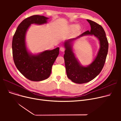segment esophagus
Masks as SVG:
<instances>
[{
	"label": "esophagus",
	"mask_w": 121,
	"mask_h": 121,
	"mask_svg": "<svg viewBox=\"0 0 121 121\" xmlns=\"http://www.w3.org/2000/svg\"><path fill=\"white\" fill-rule=\"evenodd\" d=\"M60 50L61 52H64V51H65V48H63V47H61V48H60Z\"/></svg>",
	"instance_id": "esophagus-1"
}]
</instances>
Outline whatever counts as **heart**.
Segmentation results:
<instances>
[{"label": "heart", "instance_id": "obj_1", "mask_svg": "<svg viewBox=\"0 0 121 121\" xmlns=\"http://www.w3.org/2000/svg\"><path fill=\"white\" fill-rule=\"evenodd\" d=\"M79 28H80V27H78V25H76V24H71L69 26V29L71 30V31H73L76 29L78 30L79 29Z\"/></svg>", "mask_w": 121, "mask_h": 121}]
</instances>
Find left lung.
<instances>
[{"instance_id": "1", "label": "left lung", "mask_w": 121, "mask_h": 121, "mask_svg": "<svg viewBox=\"0 0 121 121\" xmlns=\"http://www.w3.org/2000/svg\"><path fill=\"white\" fill-rule=\"evenodd\" d=\"M91 26V30L87 31L76 38L64 42L65 48L64 58L68 78L75 83H87L98 76L104 66L108 49V43L105 31L100 25L92 21L87 20ZM86 35H94L100 41V49L94 61L87 66L81 65L76 57L72 49L73 42Z\"/></svg>"}]
</instances>
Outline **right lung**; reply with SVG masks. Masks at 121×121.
Masks as SVG:
<instances>
[{
	"label": "right lung",
	"instance_id": "obj_1",
	"mask_svg": "<svg viewBox=\"0 0 121 121\" xmlns=\"http://www.w3.org/2000/svg\"><path fill=\"white\" fill-rule=\"evenodd\" d=\"M49 18L40 15L28 17L18 25L13 38L12 52L15 64L26 78L33 81L47 79L51 74L52 66L59 53V48L33 54L27 49L25 36L31 24L42 25Z\"/></svg>",
	"mask_w": 121,
	"mask_h": 121
}]
</instances>
